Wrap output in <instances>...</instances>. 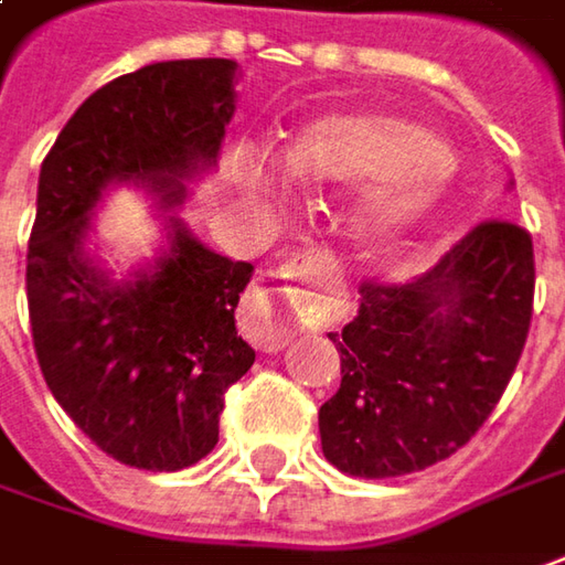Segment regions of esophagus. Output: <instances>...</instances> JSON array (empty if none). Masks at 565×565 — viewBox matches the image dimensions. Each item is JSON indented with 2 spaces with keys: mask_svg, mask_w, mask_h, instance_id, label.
Segmentation results:
<instances>
[{
  "mask_svg": "<svg viewBox=\"0 0 565 565\" xmlns=\"http://www.w3.org/2000/svg\"><path fill=\"white\" fill-rule=\"evenodd\" d=\"M281 271L284 278H309V281L319 284H334V265H331V258L322 256V253H307V256L290 258ZM278 294H281V290H275V287H258L256 294H253V297L243 303V309H239V329H243V334L256 344L262 354L281 351L284 344H287V338H290V326H287L281 307H278ZM287 303H290V309H294L300 319L319 312V303H316L309 294H297V290H294V297H290Z\"/></svg>",
  "mask_w": 565,
  "mask_h": 565,
  "instance_id": "esophagus-1",
  "label": "esophagus"
}]
</instances>
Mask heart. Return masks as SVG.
Returning <instances> with one entry per match:
<instances>
[{
    "mask_svg": "<svg viewBox=\"0 0 565 565\" xmlns=\"http://www.w3.org/2000/svg\"><path fill=\"white\" fill-rule=\"evenodd\" d=\"M290 180L312 189L354 185L344 224L363 249H398L433 231L455 183L452 151L427 126L380 110L312 119L284 148Z\"/></svg>",
    "mask_w": 565,
    "mask_h": 565,
    "instance_id": "1",
    "label": "heart"
}]
</instances>
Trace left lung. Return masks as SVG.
Masks as SVG:
<instances>
[{
    "label": "left lung",
    "mask_w": 565,
    "mask_h": 565,
    "mask_svg": "<svg viewBox=\"0 0 565 565\" xmlns=\"http://www.w3.org/2000/svg\"><path fill=\"white\" fill-rule=\"evenodd\" d=\"M531 300V236L509 221L478 224L417 281L363 284L354 319L329 331L341 388L319 407L326 458L382 480L458 452L515 373Z\"/></svg>",
    "instance_id": "left-lung-1"
}]
</instances>
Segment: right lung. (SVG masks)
<instances>
[{"label":"right lung","instance_id":"1","mask_svg":"<svg viewBox=\"0 0 565 565\" xmlns=\"http://www.w3.org/2000/svg\"><path fill=\"white\" fill-rule=\"evenodd\" d=\"M234 60L151 62L94 90L40 167L28 309L43 380L104 452L183 471L217 446L224 392L256 360L236 334L249 262L209 249L177 209L217 167ZM156 199L159 256L116 279L86 243L109 189Z\"/></svg>","mask_w":565,"mask_h":565}]
</instances>
